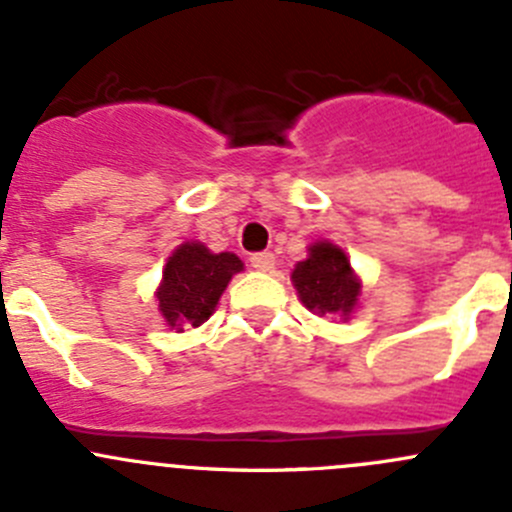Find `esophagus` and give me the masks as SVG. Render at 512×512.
<instances>
[{"label":"esophagus","mask_w":512,"mask_h":512,"mask_svg":"<svg viewBox=\"0 0 512 512\" xmlns=\"http://www.w3.org/2000/svg\"><path fill=\"white\" fill-rule=\"evenodd\" d=\"M250 265L257 272H272L275 270V255L272 252H257V255L250 257Z\"/></svg>","instance_id":"1"}]
</instances>
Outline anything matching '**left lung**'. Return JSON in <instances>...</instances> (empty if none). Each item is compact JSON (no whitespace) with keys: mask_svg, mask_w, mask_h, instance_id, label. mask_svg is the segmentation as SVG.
Instances as JSON below:
<instances>
[{"mask_svg":"<svg viewBox=\"0 0 512 512\" xmlns=\"http://www.w3.org/2000/svg\"><path fill=\"white\" fill-rule=\"evenodd\" d=\"M292 285L309 312L319 317L334 314L344 322L352 319L361 297V280L352 260L329 240H317L307 247V257L292 270Z\"/></svg>","mask_w":512,"mask_h":512,"instance_id":"left-lung-1","label":"left lung"}]
</instances>
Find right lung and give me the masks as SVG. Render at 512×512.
I'll return each instance as SVG.
<instances>
[{
  "mask_svg": "<svg viewBox=\"0 0 512 512\" xmlns=\"http://www.w3.org/2000/svg\"><path fill=\"white\" fill-rule=\"evenodd\" d=\"M242 270L245 262L235 252H213L198 240H185L175 247L156 287L165 327L185 332L208 322L232 275Z\"/></svg>",
  "mask_w": 512,
  "mask_h": 512,
  "instance_id": "1",
  "label": "right lung"
}]
</instances>
